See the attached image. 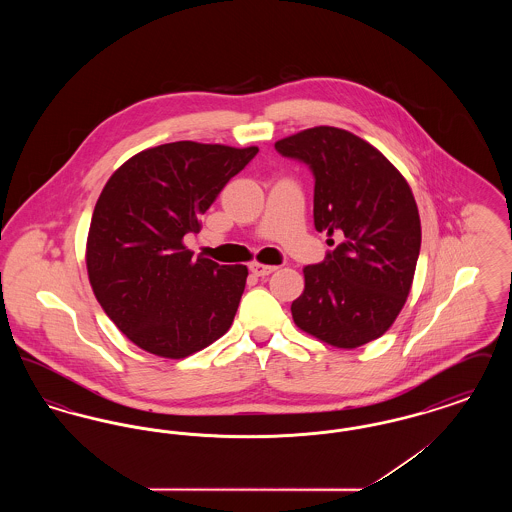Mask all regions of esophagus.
Returning a JSON list of instances; mask_svg holds the SVG:
<instances>
[{
	"mask_svg": "<svg viewBox=\"0 0 512 512\" xmlns=\"http://www.w3.org/2000/svg\"><path fill=\"white\" fill-rule=\"evenodd\" d=\"M249 270L255 274V276H268V274H272L276 267L274 265H263V263H257V261H253V263H249Z\"/></svg>",
	"mask_w": 512,
	"mask_h": 512,
	"instance_id": "1",
	"label": "esophagus"
}]
</instances>
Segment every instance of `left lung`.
Here are the masks:
<instances>
[{
	"instance_id": "8db88e82",
	"label": "left lung",
	"mask_w": 512,
	"mask_h": 512,
	"mask_svg": "<svg viewBox=\"0 0 512 512\" xmlns=\"http://www.w3.org/2000/svg\"><path fill=\"white\" fill-rule=\"evenodd\" d=\"M276 151L315 174V228L336 249L303 268L293 322L320 341L355 349L380 338L401 313L420 253V217L405 176L363 138L315 126Z\"/></svg>"
}]
</instances>
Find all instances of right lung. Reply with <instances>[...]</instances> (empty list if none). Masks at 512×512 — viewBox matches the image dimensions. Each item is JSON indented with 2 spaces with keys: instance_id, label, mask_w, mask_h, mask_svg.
Returning a JSON list of instances; mask_svg holds the SVG:
<instances>
[{
  "instance_id": "1",
  "label": "right lung",
  "mask_w": 512,
  "mask_h": 512,
  "mask_svg": "<svg viewBox=\"0 0 512 512\" xmlns=\"http://www.w3.org/2000/svg\"><path fill=\"white\" fill-rule=\"evenodd\" d=\"M259 147L172 142L149 147L111 174L86 242L94 295L140 349L184 359L232 326L245 265L197 257L184 236Z\"/></svg>"
}]
</instances>
